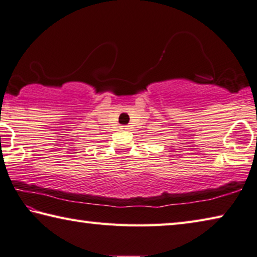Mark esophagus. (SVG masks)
<instances>
[{"instance_id": "34e87169", "label": "esophagus", "mask_w": 257, "mask_h": 257, "mask_svg": "<svg viewBox=\"0 0 257 257\" xmlns=\"http://www.w3.org/2000/svg\"><path fill=\"white\" fill-rule=\"evenodd\" d=\"M120 128L123 130V131H128V130L131 128V127H130L128 125H124V126H120Z\"/></svg>"}]
</instances>
